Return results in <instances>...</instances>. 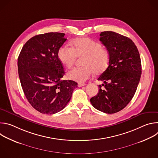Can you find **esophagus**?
I'll return each mask as SVG.
<instances>
[{
  "instance_id": "obj_1",
  "label": "esophagus",
  "mask_w": 158,
  "mask_h": 158,
  "mask_svg": "<svg viewBox=\"0 0 158 158\" xmlns=\"http://www.w3.org/2000/svg\"><path fill=\"white\" fill-rule=\"evenodd\" d=\"M85 85V84H83V83H79V84H78V87H81L84 86V85Z\"/></svg>"
}]
</instances>
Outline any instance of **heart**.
Segmentation results:
<instances>
[{
    "instance_id": "1",
    "label": "heart",
    "mask_w": 158,
    "mask_h": 158,
    "mask_svg": "<svg viewBox=\"0 0 158 158\" xmlns=\"http://www.w3.org/2000/svg\"><path fill=\"white\" fill-rule=\"evenodd\" d=\"M73 48L61 47L58 51V58L67 68L75 63L77 57H83L82 67H76L67 73L69 79L80 83L84 82L94 73L100 74L108 66L110 56L102 44L91 39L82 37L74 40Z\"/></svg>"
}]
</instances>
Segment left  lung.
Instances as JSON below:
<instances>
[{
  "instance_id": "1",
  "label": "left lung",
  "mask_w": 158,
  "mask_h": 158,
  "mask_svg": "<svg viewBox=\"0 0 158 158\" xmlns=\"http://www.w3.org/2000/svg\"><path fill=\"white\" fill-rule=\"evenodd\" d=\"M99 40L110 56L109 66L98 79L104 89L90 99L96 109L113 114L124 109L132 99L141 76V62L136 45L129 38L112 31L100 34Z\"/></svg>"
}]
</instances>
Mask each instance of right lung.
<instances>
[{
	"mask_svg": "<svg viewBox=\"0 0 158 158\" xmlns=\"http://www.w3.org/2000/svg\"><path fill=\"white\" fill-rule=\"evenodd\" d=\"M65 34L49 32L30 39L18 57L19 76L31 105L42 114H53L71 100L77 83L62 80L65 74L58 51L67 40Z\"/></svg>",
	"mask_w": 158,
	"mask_h": 158,
	"instance_id": "1",
	"label": "right lung"
}]
</instances>
